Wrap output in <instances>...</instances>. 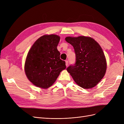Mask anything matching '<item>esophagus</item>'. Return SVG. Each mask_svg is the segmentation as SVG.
Here are the masks:
<instances>
[{"label":"esophagus","mask_w":124,"mask_h":124,"mask_svg":"<svg viewBox=\"0 0 124 124\" xmlns=\"http://www.w3.org/2000/svg\"><path fill=\"white\" fill-rule=\"evenodd\" d=\"M65 62H66V66H68V61H65Z\"/></svg>","instance_id":"1"}]
</instances>
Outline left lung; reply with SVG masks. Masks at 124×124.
<instances>
[{"label": "left lung", "mask_w": 124, "mask_h": 124, "mask_svg": "<svg viewBox=\"0 0 124 124\" xmlns=\"http://www.w3.org/2000/svg\"><path fill=\"white\" fill-rule=\"evenodd\" d=\"M67 42L73 46L76 63L67 70L80 87L89 89L95 86L106 72L107 62L100 45L91 37H67Z\"/></svg>", "instance_id": "obj_1"}]
</instances>
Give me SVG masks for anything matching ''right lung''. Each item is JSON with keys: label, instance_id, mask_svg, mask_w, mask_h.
<instances>
[{"label": "right lung", "instance_id": "obj_1", "mask_svg": "<svg viewBox=\"0 0 124 124\" xmlns=\"http://www.w3.org/2000/svg\"><path fill=\"white\" fill-rule=\"evenodd\" d=\"M60 37L44 35L37 40L26 59L25 71L31 83L42 88L50 87L60 72L66 68V62L60 58L57 46Z\"/></svg>", "mask_w": 124, "mask_h": 124}]
</instances>
